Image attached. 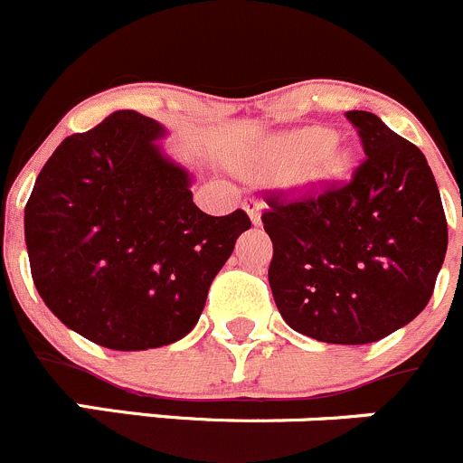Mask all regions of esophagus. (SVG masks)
<instances>
[{
	"label": "esophagus",
	"instance_id": "1",
	"mask_svg": "<svg viewBox=\"0 0 463 463\" xmlns=\"http://www.w3.org/2000/svg\"><path fill=\"white\" fill-rule=\"evenodd\" d=\"M244 210L249 212V217H251V222L256 223H260V210H262V203L258 201V198H253V196H249L244 201Z\"/></svg>",
	"mask_w": 463,
	"mask_h": 463
}]
</instances>
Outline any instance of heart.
<instances>
[{
	"label": "heart",
	"instance_id": "1",
	"mask_svg": "<svg viewBox=\"0 0 463 463\" xmlns=\"http://www.w3.org/2000/svg\"><path fill=\"white\" fill-rule=\"evenodd\" d=\"M335 137L324 128H308L301 132L285 134L274 141V155L288 166H301V164L315 162V166L326 171H340L345 166L343 155L335 153Z\"/></svg>",
	"mask_w": 463,
	"mask_h": 463
}]
</instances>
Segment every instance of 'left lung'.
Returning <instances> with one entry per match:
<instances>
[{
	"instance_id": "1",
	"label": "left lung",
	"mask_w": 463,
	"mask_h": 463,
	"mask_svg": "<svg viewBox=\"0 0 463 463\" xmlns=\"http://www.w3.org/2000/svg\"><path fill=\"white\" fill-rule=\"evenodd\" d=\"M363 146L349 183L269 192V285L292 329L365 345L411 322L434 292L448 222L434 173L411 141L370 111H347Z\"/></svg>"
}]
</instances>
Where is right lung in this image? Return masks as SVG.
Returning a JSON list of instances; mask_svg holds the SVG:
<instances>
[{"instance_id":"obj_1","label":"right lung","mask_w":463,"mask_h":463,"mask_svg":"<svg viewBox=\"0 0 463 463\" xmlns=\"http://www.w3.org/2000/svg\"><path fill=\"white\" fill-rule=\"evenodd\" d=\"M162 137L157 120L114 111L61 141L24 207L38 295L68 329L116 352L184 338L251 228L244 210L210 217L194 205L192 178L159 153Z\"/></svg>"}]
</instances>
